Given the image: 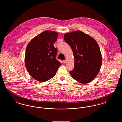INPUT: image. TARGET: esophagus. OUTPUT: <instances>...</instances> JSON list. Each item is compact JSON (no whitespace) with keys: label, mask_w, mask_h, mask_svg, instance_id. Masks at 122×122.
Instances as JSON below:
<instances>
[{"label":"esophagus","mask_w":122,"mask_h":122,"mask_svg":"<svg viewBox=\"0 0 122 122\" xmlns=\"http://www.w3.org/2000/svg\"><path fill=\"white\" fill-rule=\"evenodd\" d=\"M63 62H64V64H66V63H67V61L66 60H64V61H63Z\"/></svg>","instance_id":"obj_1"}]
</instances>
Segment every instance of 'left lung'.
<instances>
[{
    "instance_id": "8db88e82",
    "label": "left lung",
    "mask_w": 122,
    "mask_h": 122,
    "mask_svg": "<svg viewBox=\"0 0 122 122\" xmlns=\"http://www.w3.org/2000/svg\"><path fill=\"white\" fill-rule=\"evenodd\" d=\"M64 40L74 54L75 67L70 71L71 77L81 84L92 81L97 76L102 64V56L97 42L80 30L65 34Z\"/></svg>"
}]
</instances>
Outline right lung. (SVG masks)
Here are the masks:
<instances>
[{
	"label": "right lung",
	"instance_id": "obj_1",
	"mask_svg": "<svg viewBox=\"0 0 122 122\" xmlns=\"http://www.w3.org/2000/svg\"><path fill=\"white\" fill-rule=\"evenodd\" d=\"M58 35L57 32L45 30L32 39L27 45L25 66L36 81L43 82L51 79L61 65L55 58L57 49L53 46Z\"/></svg>",
	"mask_w": 122,
	"mask_h": 122
}]
</instances>
